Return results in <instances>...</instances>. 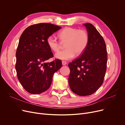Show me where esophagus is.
I'll return each mask as SVG.
<instances>
[{"label": "esophagus", "mask_w": 125, "mask_h": 125, "mask_svg": "<svg viewBox=\"0 0 125 125\" xmlns=\"http://www.w3.org/2000/svg\"><path fill=\"white\" fill-rule=\"evenodd\" d=\"M62 65H66L67 64V62H65V61H63L62 62Z\"/></svg>", "instance_id": "34e87169"}]
</instances>
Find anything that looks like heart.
Masks as SVG:
<instances>
[{"instance_id": "1", "label": "heart", "mask_w": 125, "mask_h": 125, "mask_svg": "<svg viewBox=\"0 0 125 125\" xmlns=\"http://www.w3.org/2000/svg\"><path fill=\"white\" fill-rule=\"evenodd\" d=\"M58 37L62 43H65L66 48L55 54V57L61 60H69L75 55H81L86 50L89 41L86 31L71 27L63 29L59 33ZM47 42L49 47L54 52H58L61 48V42L52 35L48 37Z\"/></svg>"}]
</instances>
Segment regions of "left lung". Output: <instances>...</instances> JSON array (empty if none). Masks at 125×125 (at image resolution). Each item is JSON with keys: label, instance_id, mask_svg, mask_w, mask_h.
Listing matches in <instances>:
<instances>
[{"label": "left lung", "instance_id": "obj_1", "mask_svg": "<svg viewBox=\"0 0 125 125\" xmlns=\"http://www.w3.org/2000/svg\"><path fill=\"white\" fill-rule=\"evenodd\" d=\"M83 25L88 33L89 43L79 58L69 63L68 83L73 93L88 96L95 93L103 83L107 54L105 42L96 28L90 23Z\"/></svg>", "mask_w": 125, "mask_h": 125}]
</instances>
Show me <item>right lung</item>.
Segmentation results:
<instances>
[{
	"mask_svg": "<svg viewBox=\"0 0 125 125\" xmlns=\"http://www.w3.org/2000/svg\"><path fill=\"white\" fill-rule=\"evenodd\" d=\"M61 27L50 23L29 26L22 33L16 51V69L19 82L28 93L41 94L51 86L52 76L62 67L60 60L45 61L53 57L47 40Z\"/></svg>",
	"mask_w": 125,
	"mask_h": 125,
	"instance_id": "1",
	"label": "right lung"
}]
</instances>
